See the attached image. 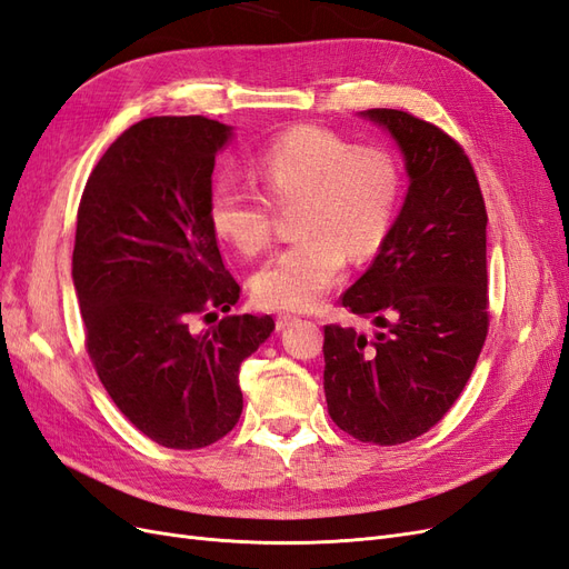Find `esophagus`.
Instances as JSON below:
<instances>
[{
	"mask_svg": "<svg viewBox=\"0 0 569 569\" xmlns=\"http://www.w3.org/2000/svg\"><path fill=\"white\" fill-rule=\"evenodd\" d=\"M299 318L291 316V313H280L278 318H274V325H278V330H284V327H289L291 322H297Z\"/></svg>",
	"mask_w": 569,
	"mask_h": 569,
	"instance_id": "1",
	"label": "esophagus"
}]
</instances>
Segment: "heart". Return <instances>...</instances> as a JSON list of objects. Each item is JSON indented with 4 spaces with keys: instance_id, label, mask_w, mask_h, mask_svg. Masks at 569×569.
Returning a JSON list of instances; mask_svg holds the SVG:
<instances>
[{
    "instance_id": "b5f03b06",
    "label": "heart",
    "mask_w": 569,
    "mask_h": 569,
    "mask_svg": "<svg viewBox=\"0 0 569 569\" xmlns=\"http://www.w3.org/2000/svg\"><path fill=\"white\" fill-rule=\"evenodd\" d=\"M253 170L268 198L237 178H220L209 220L239 253H261L272 239V206L295 203V242L256 272V299L268 308L306 311L341 278L347 253L380 251L401 209L406 176L382 144H356L322 126H295L256 153Z\"/></svg>"
}]
</instances>
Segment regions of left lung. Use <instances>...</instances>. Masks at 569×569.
<instances>
[{"label": "left lung", "instance_id": "1", "mask_svg": "<svg viewBox=\"0 0 569 569\" xmlns=\"http://www.w3.org/2000/svg\"><path fill=\"white\" fill-rule=\"evenodd\" d=\"M363 116L399 142L410 184L385 247L341 295L343 308L387 330L368 339L325 325V399L353 439L396 446L451 410L485 347L487 206L449 132L399 109Z\"/></svg>", "mask_w": 569, "mask_h": 569}]
</instances>
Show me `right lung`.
I'll return each mask as SVG.
<instances>
[{
  "instance_id": "1",
  "label": "right lung",
  "mask_w": 569,
  "mask_h": 569,
  "mask_svg": "<svg viewBox=\"0 0 569 569\" xmlns=\"http://www.w3.org/2000/svg\"><path fill=\"white\" fill-rule=\"evenodd\" d=\"M230 128L203 116H153L99 159L78 206L73 284L84 349L118 410L166 449L192 451L242 416L239 366L272 316H226L239 282L209 220L211 176Z\"/></svg>"
}]
</instances>
